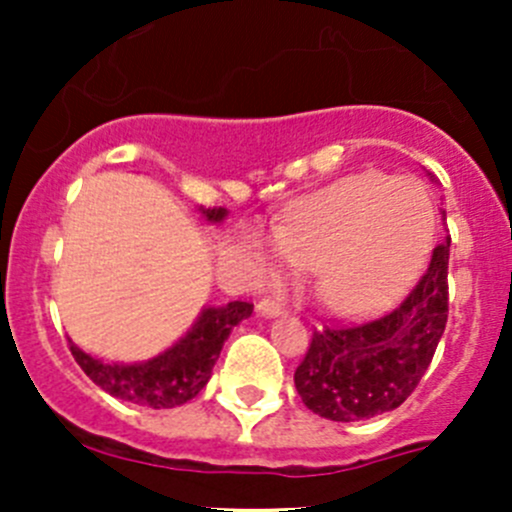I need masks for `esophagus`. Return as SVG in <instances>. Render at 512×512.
<instances>
[{
    "label": "esophagus",
    "instance_id": "1",
    "mask_svg": "<svg viewBox=\"0 0 512 512\" xmlns=\"http://www.w3.org/2000/svg\"><path fill=\"white\" fill-rule=\"evenodd\" d=\"M257 312L262 314V317H280V314L287 312L285 302L277 297H262L260 302H257Z\"/></svg>",
    "mask_w": 512,
    "mask_h": 512
}]
</instances>
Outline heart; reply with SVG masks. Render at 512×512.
<instances>
[{
    "label": "heart",
    "mask_w": 512,
    "mask_h": 512,
    "mask_svg": "<svg viewBox=\"0 0 512 512\" xmlns=\"http://www.w3.org/2000/svg\"><path fill=\"white\" fill-rule=\"evenodd\" d=\"M433 240V205L411 178L369 173L342 180L289 208L275 250L317 270L334 312L361 314L399 297L421 272Z\"/></svg>",
    "instance_id": "obj_1"
}]
</instances>
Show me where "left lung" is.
<instances>
[{
    "label": "left lung",
    "mask_w": 512,
    "mask_h": 512,
    "mask_svg": "<svg viewBox=\"0 0 512 512\" xmlns=\"http://www.w3.org/2000/svg\"><path fill=\"white\" fill-rule=\"evenodd\" d=\"M448 247H433L416 287L394 312L371 322L314 329L294 386L304 406L329 421H364L414 394L448 322Z\"/></svg>",
    "instance_id": "obj_1"
}]
</instances>
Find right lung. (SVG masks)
<instances>
[{"mask_svg":"<svg viewBox=\"0 0 512 512\" xmlns=\"http://www.w3.org/2000/svg\"><path fill=\"white\" fill-rule=\"evenodd\" d=\"M210 223L225 218V208L203 210ZM252 314L250 302H230L208 307L188 334L168 352L143 364H103L69 342L76 364L84 374L111 396L148 409H175L188 404L208 384L225 339L232 327Z\"/></svg>","mask_w":512,"mask_h":512,"instance_id":"obj_1","label":"right lung"}]
</instances>
